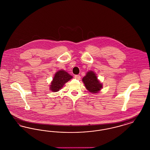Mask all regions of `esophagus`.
Segmentation results:
<instances>
[{"mask_svg": "<svg viewBox=\"0 0 150 150\" xmlns=\"http://www.w3.org/2000/svg\"><path fill=\"white\" fill-rule=\"evenodd\" d=\"M74 78L75 79H76V80H80V78H81V77H80V75H75V76H74Z\"/></svg>", "mask_w": 150, "mask_h": 150, "instance_id": "esophagus-1", "label": "esophagus"}]
</instances>
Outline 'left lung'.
<instances>
[{
    "instance_id": "1",
    "label": "left lung",
    "mask_w": 150,
    "mask_h": 150,
    "mask_svg": "<svg viewBox=\"0 0 150 150\" xmlns=\"http://www.w3.org/2000/svg\"><path fill=\"white\" fill-rule=\"evenodd\" d=\"M86 89L91 93H98L103 88V84L100 82L94 72L91 70L87 72L86 76L82 79Z\"/></svg>"
}]
</instances>
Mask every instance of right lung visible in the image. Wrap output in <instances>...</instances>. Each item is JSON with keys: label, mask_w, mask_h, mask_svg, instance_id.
I'll return each instance as SVG.
<instances>
[{"label": "right lung", "mask_w": 150, "mask_h": 150, "mask_svg": "<svg viewBox=\"0 0 150 150\" xmlns=\"http://www.w3.org/2000/svg\"><path fill=\"white\" fill-rule=\"evenodd\" d=\"M67 72L60 70L56 72L52 81L50 85V89L52 92H57L64 86L65 83L68 82L72 78Z\"/></svg>", "instance_id": "obj_1"}]
</instances>
